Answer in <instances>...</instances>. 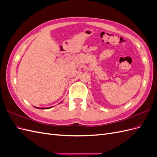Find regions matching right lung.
I'll return each mask as SVG.
<instances>
[{
	"instance_id": "1",
	"label": "right lung",
	"mask_w": 157,
	"mask_h": 157,
	"mask_svg": "<svg viewBox=\"0 0 157 157\" xmlns=\"http://www.w3.org/2000/svg\"><path fill=\"white\" fill-rule=\"evenodd\" d=\"M50 108H46V109H50ZM38 109H43V108H42H42H38ZM44 109H46V108H44Z\"/></svg>"
}]
</instances>
